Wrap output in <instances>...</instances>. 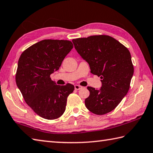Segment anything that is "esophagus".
Wrapping results in <instances>:
<instances>
[{"mask_svg":"<svg viewBox=\"0 0 153 153\" xmlns=\"http://www.w3.org/2000/svg\"><path fill=\"white\" fill-rule=\"evenodd\" d=\"M82 88V87L81 86H80V85H74V88H75V90H79L81 89Z\"/></svg>","mask_w":153,"mask_h":153,"instance_id":"34e87169","label":"esophagus"}]
</instances>
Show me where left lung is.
<instances>
[{"mask_svg": "<svg viewBox=\"0 0 153 153\" xmlns=\"http://www.w3.org/2000/svg\"><path fill=\"white\" fill-rule=\"evenodd\" d=\"M74 48L90 65V72L100 76V90L88 86L85 105L92 113L104 115L114 110L128 92L134 68L126 47L106 35L73 39Z\"/></svg>", "mask_w": 153, "mask_h": 153, "instance_id": "1", "label": "left lung"}]
</instances>
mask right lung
I'll list each match as a JSON object with an SVG mask.
<instances>
[{
	"label": "right lung",
	"instance_id": "1",
	"mask_svg": "<svg viewBox=\"0 0 153 153\" xmlns=\"http://www.w3.org/2000/svg\"><path fill=\"white\" fill-rule=\"evenodd\" d=\"M73 48V43L68 40L43 39L24 50L18 60L17 86L26 104L44 119L61 117L67 97L74 89L69 83L57 85L50 78Z\"/></svg>",
	"mask_w": 153,
	"mask_h": 153
}]
</instances>
